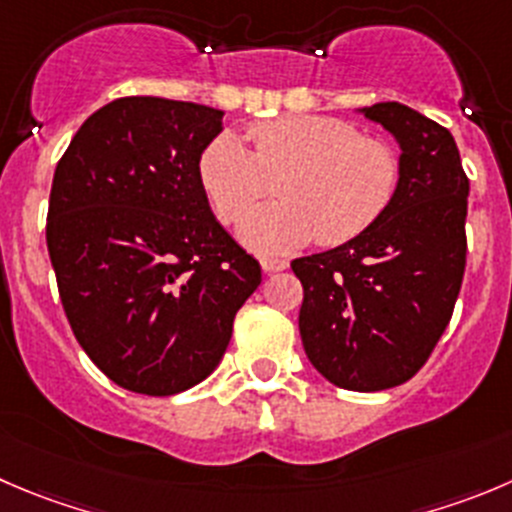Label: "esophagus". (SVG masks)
I'll list each match as a JSON object with an SVG mask.
<instances>
[{
	"instance_id": "34e87169",
	"label": "esophagus",
	"mask_w": 512,
	"mask_h": 512,
	"mask_svg": "<svg viewBox=\"0 0 512 512\" xmlns=\"http://www.w3.org/2000/svg\"><path fill=\"white\" fill-rule=\"evenodd\" d=\"M262 270L267 272V275H272V272H280L287 267V260H280V257H262Z\"/></svg>"
}]
</instances>
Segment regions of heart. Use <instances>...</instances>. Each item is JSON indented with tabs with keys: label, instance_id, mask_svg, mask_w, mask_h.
Masks as SVG:
<instances>
[{
	"label": "heart",
	"instance_id": "1",
	"mask_svg": "<svg viewBox=\"0 0 512 512\" xmlns=\"http://www.w3.org/2000/svg\"><path fill=\"white\" fill-rule=\"evenodd\" d=\"M245 142L220 132L200 155V182L222 222H240L277 180L282 200L252 212L240 237L257 252H282L310 240L342 245L362 235L390 207L400 185V157L352 122L290 114L247 127Z\"/></svg>",
	"mask_w": 512,
	"mask_h": 512
}]
</instances>
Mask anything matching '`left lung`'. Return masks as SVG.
Returning <instances> with one entry per match:
<instances>
[{"instance_id": "8db88e82", "label": "left lung", "mask_w": 512, "mask_h": 512, "mask_svg": "<svg viewBox=\"0 0 512 512\" xmlns=\"http://www.w3.org/2000/svg\"><path fill=\"white\" fill-rule=\"evenodd\" d=\"M400 142V185L375 225L292 260L300 335L322 377L375 393L408 382L453 317L465 275L470 180L453 135L400 102L362 109Z\"/></svg>"}]
</instances>
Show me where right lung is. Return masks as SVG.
I'll list each match as a JSON object with an SVG mask.
<instances>
[{
	"mask_svg": "<svg viewBox=\"0 0 512 512\" xmlns=\"http://www.w3.org/2000/svg\"><path fill=\"white\" fill-rule=\"evenodd\" d=\"M222 109L122 97L77 130L49 192L47 250L64 315L119 388L182 393L225 355L262 282L207 205L200 155Z\"/></svg>",
	"mask_w": 512,
	"mask_h": 512,
	"instance_id": "obj_1",
	"label": "right lung"
}]
</instances>
